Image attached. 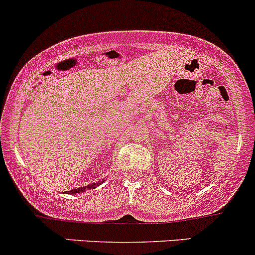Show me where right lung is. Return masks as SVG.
I'll return each mask as SVG.
<instances>
[{"instance_id": "obj_1", "label": "right lung", "mask_w": 255, "mask_h": 255, "mask_svg": "<svg viewBox=\"0 0 255 255\" xmlns=\"http://www.w3.org/2000/svg\"><path fill=\"white\" fill-rule=\"evenodd\" d=\"M104 182H106V180L102 179V180H99V182H97V183H92V184H88V185H86V186H81V188L72 189V190L66 191V194H81V193H85V191L91 190V189H96L97 186L101 185L102 183H104Z\"/></svg>"}]
</instances>
